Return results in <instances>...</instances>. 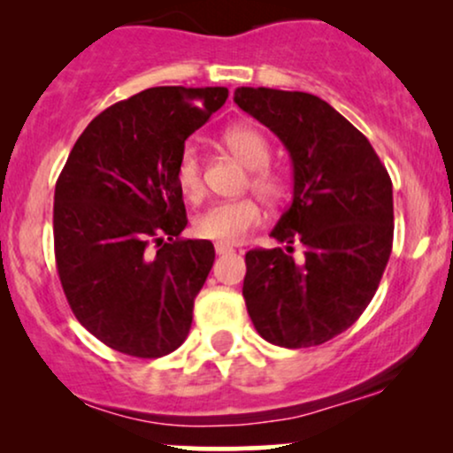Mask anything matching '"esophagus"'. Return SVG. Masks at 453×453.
Wrapping results in <instances>:
<instances>
[{
  "label": "esophagus",
  "instance_id": "1",
  "mask_svg": "<svg viewBox=\"0 0 453 453\" xmlns=\"http://www.w3.org/2000/svg\"><path fill=\"white\" fill-rule=\"evenodd\" d=\"M234 249L230 247V244H215V253L217 256H227V253H232Z\"/></svg>",
  "mask_w": 453,
  "mask_h": 453
}]
</instances>
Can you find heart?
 I'll return each mask as SVG.
<instances>
[{"instance_id": "obj_1", "label": "heart", "mask_w": 453, "mask_h": 453, "mask_svg": "<svg viewBox=\"0 0 453 453\" xmlns=\"http://www.w3.org/2000/svg\"><path fill=\"white\" fill-rule=\"evenodd\" d=\"M223 144L230 153L249 168L244 187L251 189L268 206H277L288 196V183L277 170L270 168L273 150L266 136L253 126H232L223 132ZM174 180L180 194L189 200H197L204 194V174H202L200 155L194 147H185L176 159ZM262 211L251 197L219 202L194 219V234L197 238L217 244H238L262 223Z\"/></svg>"}]
</instances>
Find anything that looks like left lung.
<instances>
[{
    "label": "left lung",
    "mask_w": 453,
    "mask_h": 453,
    "mask_svg": "<svg viewBox=\"0 0 453 453\" xmlns=\"http://www.w3.org/2000/svg\"><path fill=\"white\" fill-rule=\"evenodd\" d=\"M234 102L279 136L294 164V200L270 236L306 247L251 249L242 296L262 339L315 347L357 321L394 241L392 179L366 136L317 96L238 87Z\"/></svg>",
    "instance_id": "1"
}]
</instances>
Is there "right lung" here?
<instances>
[{"mask_svg": "<svg viewBox=\"0 0 453 453\" xmlns=\"http://www.w3.org/2000/svg\"><path fill=\"white\" fill-rule=\"evenodd\" d=\"M227 100L226 87H150L87 126L55 185V262L72 313L114 351L168 356L183 345L215 262L187 241L174 180L185 140Z\"/></svg>", "mask_w": 453, "mask_h": 453, "instance_id": "right-lung-1", "label": "right lung"}]
</instances>
